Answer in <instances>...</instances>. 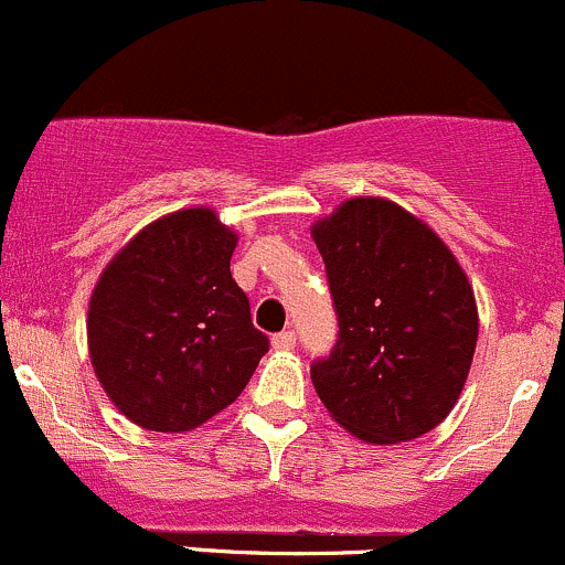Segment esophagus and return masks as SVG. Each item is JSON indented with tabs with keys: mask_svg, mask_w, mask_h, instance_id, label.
<instances>
[{
	"mask_svg": "<svg viewBox=\"0 0 565 565\" xmlns=\"http://www.w3.org/2000/svg\"><path fill=\"white\" fill-rule=\"evenodd\" d=\"M295 340H297V334L292 330H284V332L273 334L270 343H273V349H276V351H292Z\"/></svg>",
	"mask_w": 565,
	"mask_h": 565,
	"instance_id": "34e87169",
	"label": "esophagus"
}]
</instances>
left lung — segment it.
I'll use <instances>...</instances> for the list:
<instances>
[{
  "label": "left lung",
  "mask_w": 565,
  "mask_h": 565,
  "mask_svg": "<svg viewBox=\"0 0 565 565\" xmlns=\"http://www.w3.org/2000/svg\"><path fill=\"white\" fill-rule=\"evenodd\" d=\"M338 313L316 394L364 443L420 437L454 411L472 367L467 273L429 225L383 198H351L313 225Z\"/></svg>",
  "instance_id": "left-lung-1"
}]
</instances>
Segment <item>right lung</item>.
<instances>
[{
	"instance_id": "1",
	"label": "right lung",
	"mask_w": 565,
	"mask_h": 565,
	"mask_svg": "<svg viewBox=\"0 0 565 565\" xmlns=\"http://www.w3.org/2000/svg\"><path fill=\"white\" fill-rule=\"evenodd\" d=\"M235 233L212 209H182L134 235L104 268L88 349L115 407L150 431H190L238 399L268 334L233 281Z\"/></svg>"
}]
</instances>
